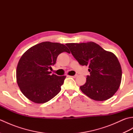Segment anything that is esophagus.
Wrapping results in <instances>:
<instances>
[{"label":"esophagus","instance_id":"1","mask_svg":"<svg viewBox=\"0 0 133 133\" xmlns=\"http://www.w3.org/2000/svg\"><path fill=\"white\" fill-rule=\"evenodd\" d=\"M69 77H72V78H76V77H77V75H74V76H69Z\"/></svg>","mask_w":133,"mask_h":133}]
</instances>
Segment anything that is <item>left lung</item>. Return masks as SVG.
Segmentation results:
<instances>
[{"instance_id": "8db88e82", "label": "left lung", "mask_w": 133, "mask_h": 133, "mask_svg": "<svg viewBox=\"0 0 133 133\" xmlns=\"http://www.w3.org/2000/svg\"><path fill=\"white\" fill-rule=\"evenodd\" d=\"M72 55L82 66H89L90 75L80 89L93 100L106 101L119 89L122 69L113 53L104 50L92 42L67 43Z\"/></svg>"}]
</instances>
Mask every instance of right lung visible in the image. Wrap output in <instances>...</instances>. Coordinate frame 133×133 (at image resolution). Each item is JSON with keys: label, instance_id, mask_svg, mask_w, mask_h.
I'll return each instance as SVG.
<instances>
[{"label": "right lung", "instance_id": "right-lung-1", "mask_svg": "<svg viewBox=\"0 0 133 133\" xmlns=\"http://www.w3.org/2000/svg\"><path fill=\"white\" fill-rule=\"evenodd\" d=\"M63 52L70 53L64 44L44 42L30 48L21 56L16 68V82L29 100L44 103L61 91L66 76L51 75L49 70Z\"/></svg>", "mask_w": 133, "mask_h": 133}]
</instances>
